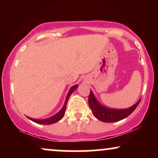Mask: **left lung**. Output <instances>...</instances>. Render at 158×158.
<instances>
[{"instance_id":"8db88e82","label":"left lung","mask_w":158,"mask_h":158,"mask_svg":"<svg viewBox=\"0 0 158 158\" xmlns=\"http://www.w3.org/2000/svg\"><path fill=\"white\" fill-rule=\"evenodd\" d=\"M139 102H140V99L135 105L127 109H112V108H106L99 104L91 90L88 97V104H89L90 108L91 109L92 114L96 118L105 123L117 122L121 119L126 118L136 109Z\"/></svg>"}]
</instances>
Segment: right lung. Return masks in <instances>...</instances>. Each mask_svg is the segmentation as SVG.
<instances>
[{"label":"right lung","instance_id":"obj_1","mask_svg":"<svg viewBox=\"0 0 158 158\" xmlns=\"http://www.w3.org/2000/svg\"><path fill=\"white\" fill-rule=\"evenodd\" d=\"M77 87H78V85H74V86L72 87L71 88H70V90H69L68 95H67V97H66V99H65V102H64V106H63V108H61V110H60V111H59V113L56 114V115L52 116V117H50V118L44 119H35L30 118V117H28V118L30 119H31V120L33 121V122H35L36 123H39V124H42V125H50V124H52V123H55L56 122H58V121H59L64 116L65 110H66L67 103H68L69 97H70V96L71 95V94L73 93L74 90L77 89Z\"/></svg>","mask_w":158,"mask_h":158}]
</instances>
